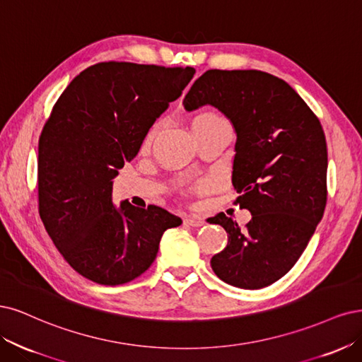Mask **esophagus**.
<instances>
[{
  "mask_svg": "<svg viewBox=\"0 0 362 362\" xmlns=\"http://www.w3.org/2000/svg\"><path fill=\"white\" fill-rule=\"evenodd\" d=\"M183 223L186 226H191V227H202L206 224V221L202 218V216H197V215H188L185 216Z\"/></svg>",
  "mask_w": 362,
  "mask_h": 362,
  "instance_id": "obj_1",
  "label": "esophagus"
}]
</instances>
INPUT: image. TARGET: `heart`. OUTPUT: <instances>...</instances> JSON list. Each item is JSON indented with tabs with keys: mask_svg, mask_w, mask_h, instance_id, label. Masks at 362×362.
<instances>
[{
	"mask_svg": "<svg viewBox=\"0 0 362 362\" xmlns=\"http://www.w3.org/2000/svg\"><path fill=\"white\" fill-rule=\"evenodd\" d=\"M215 119H219L216 114L203 112V114H200V115H197V117L194 119V122H207V120H215ZM159 127H160V122L155 123L153 126L150 127L147 135H146V138H144V143H143L144 147H148V146L151 144V141H153V138L156 136V134H158V131H159Z\"/></svg>",
	"mask_w": 362,
	"mask_h": 362,
	"instance_id": "obj_1",
	"label": "heart"
}]
</instances>
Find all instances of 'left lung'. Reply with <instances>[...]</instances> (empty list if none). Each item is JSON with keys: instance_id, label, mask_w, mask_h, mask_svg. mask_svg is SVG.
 Here are the masks:
<instances>
[{"instance_id": "left-lung-1", "label": "left lung", "mask_w": 362, "mask_h": 362, "mask_svg": "<svg viewBox=\"0 0 362 362\" xmlns=\"http://www.w3.org/2000/svg\"><path fill=\"white\" fill-rule=\"evenodd\" d=\"M186 111L212 105L236 131L231 182L252 218L240 231L218 214L227 247L211 264L239 288H262L295 266L326 206L328 150L322 124L286 81L262 71L204 72L183 99Z\"/></svg>"}]
</instances>
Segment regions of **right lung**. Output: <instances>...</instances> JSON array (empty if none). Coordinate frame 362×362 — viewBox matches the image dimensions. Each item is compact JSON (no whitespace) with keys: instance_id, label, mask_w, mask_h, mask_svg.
I'll return each instance as SVG.
<instances>
[{"instance_id":"add662e5","label":"right lung","mask_w":362,"mask_h":362,"mask_svg":"<svg viewBox=\"0 0 362 362\" xmlns=\"http://www.w3.org/2000/svg\"><path fill=\"white\" fill-rule=\"evenodd\" d=\"M194 67L98 63L55 102L39 138V212L57 250L93 283L119 286L155 262L165 209L112 204V179L132 160L148 129L180 98Z\"/></svg>"}]
</instances>
